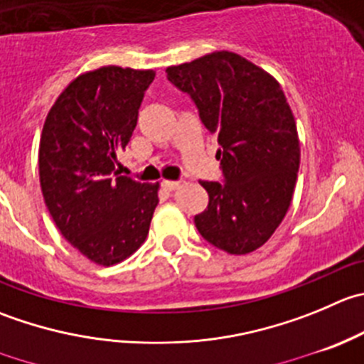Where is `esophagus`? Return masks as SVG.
Here are the masks:
<instances>
[{"instance_id": "34e87169", "label": "esophagus", "mask_w": 364, "mask_h": 364, "mask_svg": "<svg viewBox=\"0 0 364 364\" xmlns=\"http://www.w3.org/2000/svg\"><path fill=\"white\" fill-rule=\"evenodd\" d=\"M161 185H164L165 190H176L179 186V181H172V179H165V181H161Z\"/></svg>"}]
</instances>
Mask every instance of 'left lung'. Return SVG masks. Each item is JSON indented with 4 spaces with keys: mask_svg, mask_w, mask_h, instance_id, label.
<instances>
[{
    "mask_svg": "<svg viewBox=\"0 0 364 364\" xmlns=\"http://www.w3.org/2000/svg\"><path fill=\"white\" fill-rule=\"evenodd\" d=\"M167 77L188 94L200 122L217 136L220 181H199L210 203L197 231L229 254L263 245L290 208L301 147L283 88L235 53L218 51L168 67Z\"/></svg>",
    "mask_w": 364,
    "mask_h": 364,
    "instance_id": "obj_1",
    "label": "left lung"
}]
</instances>
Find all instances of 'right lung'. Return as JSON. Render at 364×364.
Returning a JSON list of instances; mask_svg holds the SVG:
<instances>
[{
    "label": "right lung",
    "instance_id": "1",
    "mask_svg": "<svg viewBox=\"0 0 364 364\" xmlns=\"http://www.w3.org/2000/svg\"><path fill=\"white\" fill-rule=\"evenodd\" d=\"M153 80V70L115 65L81 74L60 94L42 129L46 206L63 238L105 267L142 245L158 204V183L117 171Z\"/></svg>",
    "mask_w": 364,
    "mask_h": 364
}]
</instances>
